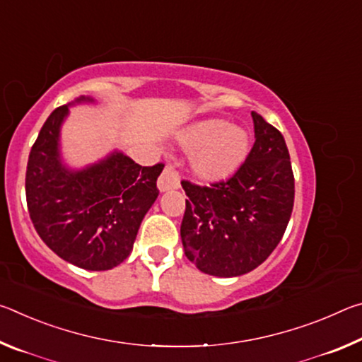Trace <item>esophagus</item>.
Segmentation results:
<instances>
[{
    "label": "esophagus",
    "mask_w": 362,
    "mask_h": 362,
    "mask_svg": "<svg viewBox=\"0 0 362 362\" xmlns=\"http://www.w3.org/2000/svg\"><path fill=\"white\" fill-rule=\"evenodd\" d=\"M180 187V174L174 166H166L158 179L159 192H168V189H175Z\"/></svg>",
    "instance_id": "obj_1"
}]
</instances>
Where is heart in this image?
Masks as SVG:
<instances>
[{"label": "heart", "instance_id": "1", "mask_svg": "<svg viewBox=\"0 0 362 362\" xmlns=\"http://www.w3.org/2000/svg\"><path fill=\"white\" fill-rule=\"evenodd\" d=\"M183 148L192 151L196 175L207 182L223 180L240 169L250 150L249 134L225 119H207L183 134Z\"/></svg>", "mask_w": 362, "mask_h": 362}]
</instances>
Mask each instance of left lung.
Returning a JSON list of instances; mask_svg holds the SVG:
<instances>
[{
	"instance_id": "obj_1",
	"label": "left lung",
	"mask_w": 362,
	"mask_h": 362,
	"mask_svg": "<svg viewBox=\"0 0 362 362\" xmlns=\"http://www.w3.org/2000/svg\"><path fill=\"white\" fill-rule=\"evenodd\" d=\"M255 142L230 179L201 187L182 180L188 199L180 225L185 255L212 276L252 272L278 246L293 207V173L286 140L252 112Z\"/></svg>"
}]
</instances>
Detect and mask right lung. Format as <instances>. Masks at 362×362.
Masks as SVG:
<instances>
[{
	"mask_svg": "<svg viewBox=\"0 0 362 362\" xmlns=\"http://www.w3.org/2000/svg\"><path fill=\"white\" fill-rule=\"evenodd\" d=\"M90 100L81 97L76 102ZM69 108L49 115L28 156L25 194L30 218L46 246L79 268L112 269L129 257L139 226L158 198L164 168L140 166L122 153L69 170L59 155L60 124Z\"/></svg>",
	"mask_w": 362,
	"mask_h": 362,
	"instance_id": "right-lung-1",
	"label": "right lung"
}]
</instances>
